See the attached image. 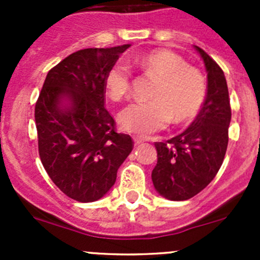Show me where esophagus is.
<instances>
[{
	"instance_id": "34e87169",
	"label": "esophagus",
	"mask_w": 260,
	"mask_h": 260,
	"mask_svg": "<svg viewBox=\"0 0 260 260\" xmlns=\"http://www.w3.org/2000/svg\"><path fill=\"white\" fill-rule=\"evenodd\" d=\"M133 141H135V145H141V143L145 142V138H141V137H135L133 138Z\"/></svg>"
}]
</instances>
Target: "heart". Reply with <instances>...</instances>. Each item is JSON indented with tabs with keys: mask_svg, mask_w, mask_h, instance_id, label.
<instances>
[{
	"mask_svg": "<svg viewBox=\"0 0 260 260\" xmlns=\"http://www.w3.org/2000/svg\"><path fill=\"white\" fill-rule=\"evenodd\" d=\"M131 61L149 77L157 79L148 103H133L119 115V125L127 132L148 136L164 129L172 119L175 123H187L200 113L206 94V79L198 69L170 50H153L135 56ZM104 89L112 101H122L131 90V70L118 62L109 68L104 78Z\"/></svg>",
	"mask_w": 260,
	"mask_h": 260,
	"instance_id": "1",
	"label": "heart"
}]
</instances>
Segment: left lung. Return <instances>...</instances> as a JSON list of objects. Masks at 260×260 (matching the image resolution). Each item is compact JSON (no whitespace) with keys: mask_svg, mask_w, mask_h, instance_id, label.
Returning a JSON list of instances; mask_svg holds the SVG:
<instances>
[{"mask_svg":"<svg viewBox=\"0 0 260 260\" xmlns=\"http://www.w3.org/2000/svg\"><path fill=\"white\" fill-rule=\"evenodd\" d=\"M208 73V94L196 119L182 133L156 142L157 165L152 182L157 192L172 201H183L198 195L216 176L229 141L232 120L229 91L221 68L199 46Z\"/></svg>","mask_w":260,"mask_h":260,"instance_id":"8db88e82","label":"left lung"}]
</instances>
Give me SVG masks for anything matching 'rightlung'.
<instances>
[{
    "label": "right lung",
    "instance_id": "add662e5",
    "mask_svg": "<svg viewBox=\"0 0 260 260\" xmlns=\"http://www.w3.org/2000/svg\"><path fill=\"white\" fill-rule=\"evenodd\" d=\"M129 44L73 52L46 75L35 106L39 154L52 182L79 203L103 198L132 152L104 107V78Z\"/></svg>",
    "mask_w": 260,
    "mask_h": 260
}]
</instances>
